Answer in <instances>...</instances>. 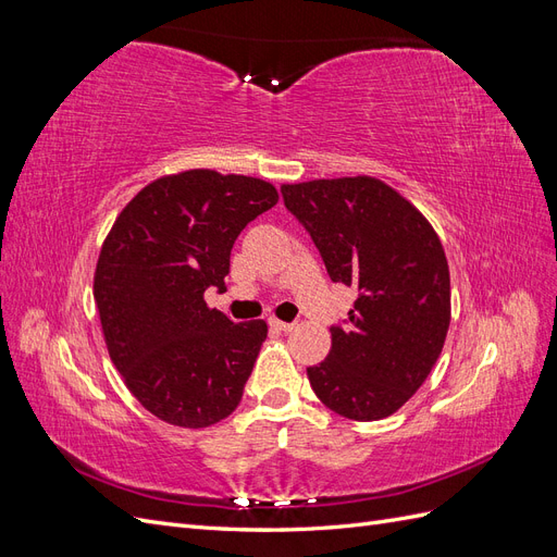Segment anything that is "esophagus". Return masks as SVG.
<instances>
[{"mask_svg":"<svg viewBox=\"0 0 557 557\" xmlns=\"http://www.w3.org/2000/svg\"><path fill=\"white\" fill-rule=\"evenodd\" d=\"M269 325H272L274 330H281V332H290L295 327V323H283V320H278V318H269Z\"/></svg>","mask_w":557,"mask_h":557,"instance_id":"obj_1","label":"esophagus"}]
</instances>
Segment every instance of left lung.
I'll list each match as a JSON object with an SVG mask.
<instances>
[{
    "label": "left lung",
    "mask_w": 557,
    "mask_h": 557,
    "mask_svg": "<svg viewBox=\"0 0 557 557\" xmlns=\"http://www.w3.org/2000/svg\"><path fill=\"white\" fill-rule=\"evenodd\" d=\"M334 283L358 290L330 327L327 358L309 367L313 393L350 420H381L418 391L450 323V276L432 225L385 183L356 176L283 185Z\"/></svg>",
    "instance_id": "left-lung-1"
}]
</instances>
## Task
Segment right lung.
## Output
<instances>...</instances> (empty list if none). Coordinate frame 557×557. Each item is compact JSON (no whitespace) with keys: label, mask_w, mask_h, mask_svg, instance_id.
<instances>
[{"label":"right lung","mask_w":557,"mask_h":557,"mask_svg":"<svg viewBox=\"0 0 557 557\" xmlns=\"http://www.w3.org/2000/svg\"><path fill=\"white\" fill-rule=\"evenodd\" d=\"M276 201L267 181L193 170L146 185L113 223L95 301L115 369L164 423L209 428L239 407L267 323L237 325L205 293L225 290L234 242Z\"/></svg>","instance_id":"add662e5"}]
</instances>
